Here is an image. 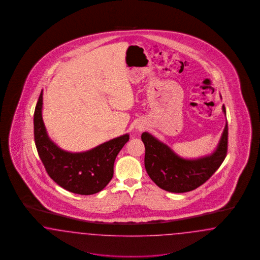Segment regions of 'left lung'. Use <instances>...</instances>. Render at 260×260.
<instances>
[{
	"mask_svg": "<svg viewBox=\"0 0 260 260\" xmlns=\"http://www.w3.org/2000/svg\"><path fill=\"white\" fill-rule=\"evenodd\" d=\"M225 114V107L222 106ZM141 139L145 145L144 164L148 175L157 187L170 192H187L203 185L217 170L228 154V123L217 150L211 156L198 159H184L168 146L154 136L143 133Z\"/></svg>",
	"mask_w": 260,
	"mask_h": 260,
	"instance_id": "8db88e82",
	"label": "left lung"
}]
</instances>
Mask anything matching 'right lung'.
<instances>
[{
  "mask_svg": "<svg viewBox=\"0 0 260 260\" xmlns=\"http://www.w3.org/2000/svg\"><path fill=\"white\" fill-rule=\"evenodd\" d=\"M42 108V92L34 114V136L47 174L60 187L73 193L90 196L104 189L113 177L115 158L129 135H122L84 153H69L49 139Z\"/></svg>",
  "mask_w": 260,
  "mask_h": 260,
  "instance_id": "add662e5",
  "label": "right lung"
}]
</instances>
